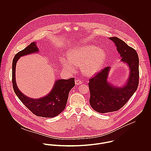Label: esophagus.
<instances>
[{"label":"esophagus","instance_id":"34e87169","mask_svg":"<svg viewBox=\"0 0 151 151\" xmlns=\"http://www.w3.org/2000/svg\"><path fill=\"white\" fill-rule=\"evenodd\" d=\"M75 83H76V85H80V84H82V81L79 79H77L75 81Z\"/></svg>","mask_w":151,"mask_h":151}]
</instances>
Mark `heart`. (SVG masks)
<instances>
[{"label":"heart","instance_id":"heart-1","mask_svg":"<svg viewBox=\"0 0 151 151\" xmlns=\"http://www.w3.org/2000/svg\"><path fill=\"white\" fill-rule=\"evenodd\" d=\"M106 58L105 51L94 45H83L71 49L67 54V59L60 58L63 68L71 73L75 71L73 65H80L81 72L86 76L97 73L104 64Z\"/></svg>","mask_w":151,"mask_h":151}]
</instances>
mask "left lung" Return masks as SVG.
Masks as SVG:
<instances>
[{"mask_svg":"<svg viewBox=\"0 0 151 151\" xmlns=\"http://www.w3.org/2000/svg\"><path fill=\"white\" fill-rule=\"evenodd\" d=\"M122 57L121 61L129 65V76L122 87L108 83L110 67L108 66L89 79V104L95 111L101 113L115 111L122 108L136 91L139 84V59L135 50L117 37H111Z\"/></svg>","mask_w":151,"mask_h":151,"instance_id":"left-lung-1","label":"left lung"}]
</instances>
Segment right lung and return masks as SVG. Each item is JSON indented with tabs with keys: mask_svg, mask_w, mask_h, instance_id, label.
Instances as JSON below:
<instances>
[{
	"mask_svg": "<svg viewBox=\"0 0 151 151\" xmlns=\"http://www.w3.org/2000/svg\"><path fill=\"white\" fill-rule=\"evenodd\" d=\"M38 50L35 43L32 42L15 55L12 63L13 87L15 93L22 103L32 113L43 117H54L62 112L65 108L68 93L75 86L74 78L56 80L50 92L40 99H32L24 95L16 83L15 73L17 60L22 56L36 53Z\"/></svg>",
	"mask_w": 151,
	"mask_h": 151,
	"instance_id": "1",
	"label": "right lung"
}]
</instances>
